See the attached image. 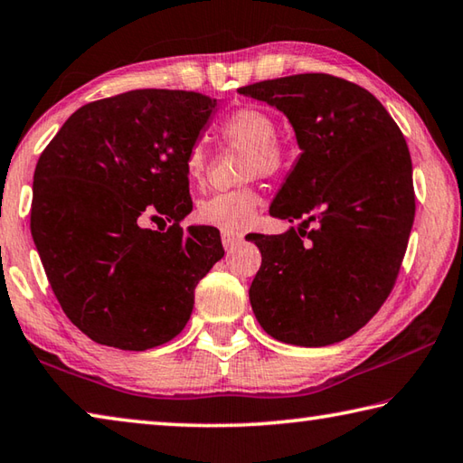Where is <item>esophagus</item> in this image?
<instances>
[{
    "label": "esophagus",
    "instance_id": "1",
    "mask_svg": "<svg viewBox=\"0 0 463 463\" xmlns=\"http://www.w3.org/2000/svg\"><path fill=\"white\" fill-rule=\"evenodd\" d=\"M241 236L240 233H233V232H222V241H223V248L230 252V250L236 248L240 244Z\"/></svg>",
    "mask_w": 463,
    "mask_h": 463
}]
</instances>
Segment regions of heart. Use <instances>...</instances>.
<instances>
[{"mask_svg":"<svg viewBox=\"0 0 463 463\" xmlns=\"http://www.w3.org/2000/svg\"><path fill=\"white\" fill-rule=\"evenodd\" d=\"M222 134L230 142H236L252 150L250 170L269 175L280 165L279 126L270 113L260 108H241L227 116L222 124ZM207 165V152L203 144H193L184 158V173L189 181L197 183L203 178ZM260 194L252 189H236L215 193L203 199L197 207L199 222L219 227L222 232H241L254 222Z\"/></svg>","mask_w":463,"mask_h":463,"instance_id":"b5f03b06","label":"heart"}]
</instances>
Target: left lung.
Here are the masks:
<instances>
[{
    "mask_svg": "<svg viewBox=\"0 0 463 463\" xmlns=\"http://www.w3.org/2000/svg\"><path fill=\"white\" fill-rule=\"evenodd\" d=\"M238 91L285 113L301 148L270 205L272 217L303 219L298 232L248 233L262 254L252 311L285 344L344 342L383 307L407 252L415 219L407 142L384 105L345 79L307 72ZM311 221L318 227L303 231Z\"/></svg>",
    "mask_w": 463,
    "mask_h": 463,
    "instance_id": "left-lung-1",
    "label": "left lung"
}]
</instances>
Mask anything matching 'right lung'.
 I'll list each match as a JSON object with an SVG mask.
<instances>
[{
	"label": "right lung",
	"mask_w": 463,
	"mask_h": 463,
	"mask_svg": "<svg viewBox=\"0 0 463 463\" xmlns=\"http://www.w3.org/2000/svg\"><path fill=\"white\" fill-rule=\"evenodd\" d=\"M215 108L203 93L137 89L83 105L40 154L32 238L62 311L93 342H170L223 258L215 227H181L193 209L186 152ZM148 214L171 227L142 228Z\"/></svg>",
	"instance_id": "obj_1"
}]
</instances>
